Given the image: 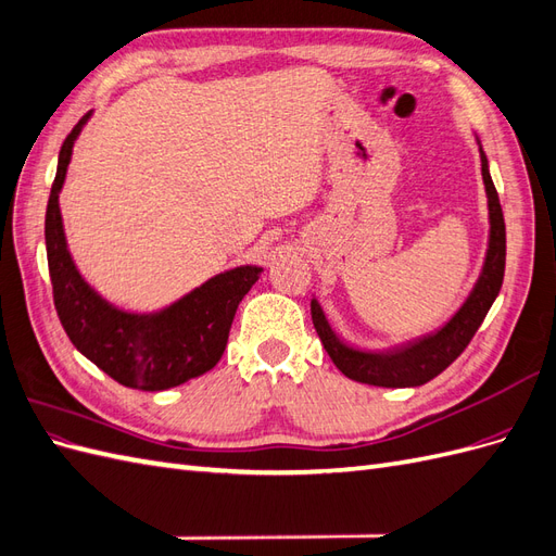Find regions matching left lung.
Listing matches in <instances>:
<instances>
[{
	"instance_id": "1",
	"label": "left lung",
	"mask_w": 556,
	"mask_h": 556,
	"mask_svg": "<svg viewBox=\"0 0 556 556\" xmlns=\"http://www.w3.org/2000/svg\"><path fill=\"white\" fill-rule=\"evenodd\" d=\"M478 141V139H476ZM480 148L482 162V182L486 194V211H490V239H486V252L482 262V271L473 285V290L466 296L462 308L454 313L447 323L429 336H422L413 343L392 348L387 352H368L352 348L341 341L331 329L329 319L313 296L311 315L315 331L323 341L327 355L336 368L350 380L376 387H419L443 374L445 368L457 359L464 348L473 339L484 315L490 313L494 299L503 285V271H506V223L498 204V194L494 180L490 176V162L484 150Z\"/></svg>"
}]
</instances>
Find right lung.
<instances>
[{"mask_svg": "<svg viewBox=\"0 0 556 556\" xmlns=\"http://www.w3.org/2000/svg\"><path fill=\"white\" fill-rule=\"evenodd\" d=\"M86 113L64 139L55 182L46 208V252L60 323L83 357L131 390L160 392L188 382L220 362L241 299L264 271L243 264L201 282L157 311H125L99 294L80 276L66 245L60 192L74 143L90 121Z\"/></svg>", "mask_w": 556, "mask_h": 556, "instance_id": "right-lung-1", "label": "right lung"}]
</instances>
